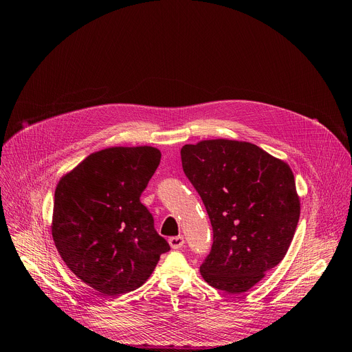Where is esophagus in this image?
<instances>
[{
	"label": "esophagus",
	"instance_id": "obj_1",
	"mask_svg": "<svg viewBox=\"0 0 352 352\" xmlns=\"http://www.w3.org/2000/svg\"><path fill=\"white\" fill-rule=\"evenodd\" d=\"M168 242H170V246L173 249H181L184 246V243H185V239H184L182 235H178V236H171L168 239Z\"/></svg>",
	"mask_w": 352,
	"mask_h": 352
}]
</instances>
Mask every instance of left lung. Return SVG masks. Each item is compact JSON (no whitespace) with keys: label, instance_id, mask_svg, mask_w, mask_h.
<instances>
[{"label":"left lung","instance_id":"left-lung-1","mask_svg":"<svg viewBox=\"0 0 352 352\" xmlns=\"http://www.w3.org/2000/svg\"><path fill=\"white\" fill-rule=\"evenodd\" d=\"M181 160L213 227L200 274L217 289L242 294L291 245L300 213L292 170L254 143L230 139L185 144Z\"/></svg>","mask_w":352,"mask_h":352}]
</instances>
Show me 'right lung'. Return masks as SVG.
<instances>
[{"mask_svg":"<svg viewBox=\"0 0 352 352\" xmlns=\"http://www.w3.org/2000/svg\"><path fill=\"white\" fill-rule=\"evenodd\" d=\"M152 146H114L89 155L56 188L52 234L72 273L102 295L143 285L168 242L140 195L160 164Z\"/></svg>","mask_w":352,"mask_h":352,"instance_id":"add662e5","label":"right lung"}]
</instances>
